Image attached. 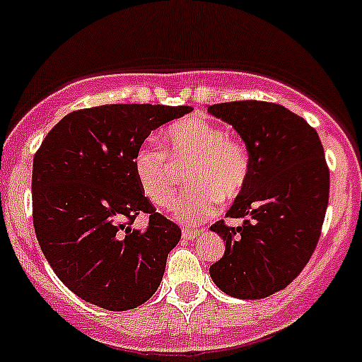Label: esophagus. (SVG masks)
Instances as JSON below:
<instances>
[{"mask_svg":"<svg viewBox=\"0 0 362 362\" xmlns=\"http://www.w3.org/2000/svg\"><path fill=\"white\" fill-rule=\"evenodd\" d=\"M201 233L199 228H185L184 233H182V239L184 240H194Z\"/></svg>","mask_w":362,"mask_h":362,"instance_id":"obj_1","label":"esophagus"}]
</instances>
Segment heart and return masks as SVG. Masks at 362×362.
<instances>
[{"label":"heart","instance_id":"obj_1","mask_svg":"<svg viewBox=\"0 0 362 362\" xmlns=\"http://www.w3.org/2000/svg\"><path fill=\"white\" fill-rule=\"evenodd\" d=\"M168 151L144 144L136 151L134 172L142 192L158 208H168L175 197V165L187 166L185 190L173 206L182 223L196 225L218 213V199H233L251 175V156L244 142L204 118H185L166 130ZM172 157L173 162L169 160Z\"/></svg>","mask_w":362,"mask_h":362}]
</instances>
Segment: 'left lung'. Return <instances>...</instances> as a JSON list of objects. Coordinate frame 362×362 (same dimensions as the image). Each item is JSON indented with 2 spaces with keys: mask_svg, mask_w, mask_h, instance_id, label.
I'll list each match as a JSON object with an SVG mask.
<instances>
[{
  "mask_svg": "<svg viewBox=\"0 0 362 362\" xmlns=\"http://www.w3.org/2000/svg\"><path fill=\"white\" fill-rule=\"evenodd\" d=\"M230 123L251 156V175L225 220L211 225L225 242L209 275L237 299H263L287 287L311 259L329 197V170L317 132L276 103L232 101L208 108Z\"/></svg>",
  "mask_w": 362,
  "mask_h": 362,
  "instance_id": "obj_1",
  "label": "left lung"
}]
</instances>
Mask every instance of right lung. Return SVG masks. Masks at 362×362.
<instances>
[{"label":"right lung","mask_w":362,"mask_h":362,"mask_svg":"<svg viewBox=\"0 0 362 362\" xmlns=\"http://www.w3.org/2000/svg\"><path fill=\"white\" fill-rule=\"evenodd\" d=\"M190 110L103 105L71 111L35 151V237L57 276L86 303L127 311L160 287L182 230L144 196L134 156L151 130ZM141 212L150 214L146 233L129 226Z\"/></svg>","instance_id":"add662e5"}]
</instances>
